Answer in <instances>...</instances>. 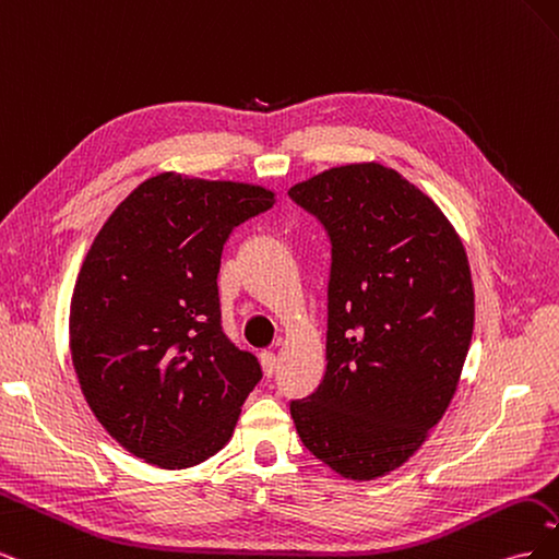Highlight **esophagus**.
I'll return each mask as SVG.
<instances>
[{
  "instance_id": "esophagus-1",
  "label": "esophagus",
  "mask_w": 559,
  "mask_h": 559,
  "mask_svg": "<svg viewBox=\"0 0 559 559\" xmlns=\"http://www.w3.org/2000/svg\"><path fill=\"white\" fill-rule=\"evenodd\" d=\"M261 368H263V373L270 378L277 370V354L275 352H261Z\"/></svg>"
}]
</instances>
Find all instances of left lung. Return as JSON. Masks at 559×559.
<instances>
[{
  "label": "left lung",
  "instance_id": "8db88e82",
  "mask_svg": "<svg viewBox=\"0 0 559 559\" xmlns=\"http://www.w3.org/2000/svg\"><path fill=\"white\" fill-rule=\"evenodd\" d=\"M289 195L333 242L326 370L292 401L296 431L347 480L403 466L443 419L471 345L476 296L464 242L401 173L335 165Z\"/></svg>",
  "mask_w": 559,
  "mask_h": 559
}]
</instances>
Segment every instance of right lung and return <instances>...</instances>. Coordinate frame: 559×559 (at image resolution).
<instances>
[{
    "label": "right lung",
    "instance_id": "add662e5",
    "mask_svg": "<svg viewBox=\"0 0 559 559\" xmlns=\"http://www.w3.org/2000/svg\"><path fill=\"white\" fill-rule=\"evenodd\" d=\"M247 181L148 177L99 228L70 306L93 415L128 452L189 468L230 441L261 366L222 331L216 275L235 226L275 205Z\"/></svg>",
    "mask_w": 559,
    "mask_h": 559
}]
</instances>
